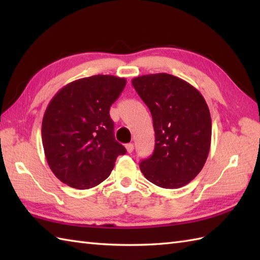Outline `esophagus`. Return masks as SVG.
<instances>
[{
  "mask_svg": "<svg viewBox=\"0 0 260 260\" xmlns=\"http://www.w3.org/2000/svg\"><path fill=\"white\" fill-rule=\"evenodd\" d=\"M126 151H127V153H132L134 151V145L132 144V143H129V144H126Z\"/></svg>",
  "mask_w": 260,
  "mask_h": 260,
  "instance_id": "obj_1",
  "label": "esophagus"
}]
</instances>
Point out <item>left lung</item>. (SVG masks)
I'll return each mask as SVG.
<instances>
[{"label":"left lung","instance_id":"1","mask_svg":"<svg viewBox=\"0 0 260 260\" xmlns=\"http://www.w3.org/2000/svg\"><path fill=\"white\" fill-rule=\"evenodd\" d=\"M150 108L155 148L140 164L145 178L164 189H179L200 173L211 145V116L201 92L169 74L132 79Z\"/></svg>","mask_w":260,"mask_h":260}]
</instances>
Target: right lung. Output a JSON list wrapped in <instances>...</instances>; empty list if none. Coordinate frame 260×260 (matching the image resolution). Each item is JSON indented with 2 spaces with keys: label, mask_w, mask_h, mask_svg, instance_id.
Returning <instances> with one entry per match:
<instances>
[{
  "label": "right lung",
  "mask_w": 260,
  "mask_h": 260,
  "mask_svg": "<svg viewBox=\"0 0 260 260\" xmlns=\"http://www.w3.org/2000/svg\"><path fill=\"white\" fill-rule=\"evenodd\" d=\"M125 86V78L95 75L69 82L52 97L42 119V145L49 168L62 183L91 189L126 153L115 140L109 116Z\"/></svg>",
  "instance_id": "obj_1"
}]
</instances>
